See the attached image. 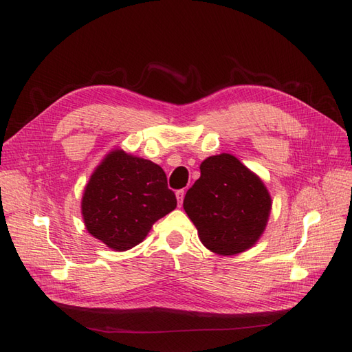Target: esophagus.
<instances>
[{"label": "esophagus", "instance_id": "1", "mask_svg": "<svg viewBox=\"0 0 352 352\" xmlns=\"http://www.w3.org/2000/svg\"><path fill=\"white\" fill-rule=\"evenodd\" d=\"M184 197H185V189H179L177 192H176V198H177V204H179V206H182Z\"/></svg>", "mask_w": 352, "mask_h": 352}]
</instances>
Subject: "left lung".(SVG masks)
<instances>
[{"label": "left lung", "mask_w": 352, "mask_h": 352, "mask_svg": "<svg viewBox=\"0 0 352 352\" xmlns=\"http://www.w3.org/2000/svg\"><path fill=\"white\" fill-rule=\"evenodd\" d=\"M188 189L184 208L201 242L219 255L247 251L267 225L272 198L263 180L230 154L211 155Z\"/></svg>", "instance_id": "left-lung-1"}]
</instances>
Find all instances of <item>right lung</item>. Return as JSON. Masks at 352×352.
Segmentation results:
<instances>
[{
	"instance_id": "add662e5",
	"label": "right lung",
	"mask_w": 352,
	"mask_h": 352,
	"mask_svg": "<svg viewBox=\"0 0 352 352\" xmlns=\"http://www.w3.org/2000/svg\"><path fill=\"white\" fill-rule=\"evenodd\" d=\"M158 164L114 150L95 168L82 197L87 230L114 251L142 242L154 223L176 208Z\"/></svg>"
}]
</instances>
